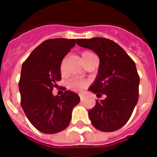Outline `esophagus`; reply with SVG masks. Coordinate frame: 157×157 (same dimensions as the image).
<instances>
[{
  "label": "esophagus",
  "mask_w": 157,
  "mask_h": 157,
  "mask_svg": "<svg viewBox=\"0 0 157 157\" xmlns=\"http://www.w3.org/2000/svg\"><path fill=\"white\" fill-rule=\"evenodd\" d=\"M80 98H81V101H83L84 100V96L83 95H80Z\"/></svg>",
  "instance_id": "obj_1"
}]
</instances>
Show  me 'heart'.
<instances>
[{"mask_svg": "<svg viewBox=\"0 0 157 157\" xmlns=\"http://www.w3.org/2000/svg\"><path fill=\"white\" fill-rule=\"evenodd\" d=\"M94 55L92 53L88 52V51H85V52L81 53V59L83 60L84 63L87 60L88 58H90V56ZM65 62H66V59L64 58L63 60H62L61 63H60V71H61L62 74L64 73V70H65ZM87 86V82L85 80H81V79L77 78H71L70 79L67 84V86L69 90H71L72 91H75V92H80V91L83 90V89Z\"/></svg>", "mask_w": 157, "mask_h": 157, "instance_id": "heart-1", "label": "heart"}]
</instances>
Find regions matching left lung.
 Instances as JSON below:
<instances>
[{
  "label": "left lung",
  "mask_w": 157,
  "mask_h": 157,
  "mask_svg": "<svg viewBox=\"0 0 157 157\" xmlns=\"http://www.w3.org/2000/svg\"><path fill=\"white\" fill-rule=\"evenodd\" d=\"M76 44L93 50L100 59L98 76L89 89L98 98L89 110L94 128L103 132L121 129L131 117L139 100V76L135 63L118 44L103 37L77 39Z\"/></svg>",
  "instance_id": "obj_1"
}]
</instances>
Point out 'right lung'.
<instances>
[{"label": "right lung", "mask_w": 157, "mask_h": 157, "mask_svg": "<svg viewBox=\"0 0 157 157\" xmlns=\"http://www.w3.org/2000/svg\"><path fill=\"white\" fill-rule=\"evenodd\" d=\"M76 45V39L54 38L43 41L22 65L18 88L21 106L31 124L45 134H56L68 126L78 94L62 87L61 96L53 89L61 80L60 63Z\"/></svg>", "instance_id": "obj_1"}]
</instances>
